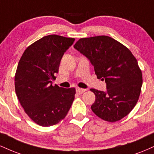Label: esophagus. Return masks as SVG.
<instances>
[{
    "instance_id": "1",
    "label": "esophagus",
    "mask_w": 154,
    "mask_h": 154,
    "mask_svg": "<svg viewBox=\"0 0 154 154\" xmlns=\"http://www.w3.org/2000/svg\"><path fill=\"white\" fill-rule=\"evenodd\" d=\"M76 91H77V93L79 94H82V93H84V92L86 91L85 89H83V88H76Z\"/></svg>"
}]
</instances>
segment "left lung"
Instances as JSON below:
<instances>
[{"label":"left lung","instance_id":"1","mask_svg":"<svg viewBox=\"0 0 154 154\" xmlns=\"http://www.w3.org/2000/svg\"><path fill=\"white\" fill-rule=\"evenodd\" d=\"M74 48L88 58L97 77L106 83V92L91 89L95 95L93 113L110 122L126 116L137 103L143 84L142 72L131 51L105 35L81 38Z\"/></svg>","mask_w":154,"mask_h":154}]
</instances>
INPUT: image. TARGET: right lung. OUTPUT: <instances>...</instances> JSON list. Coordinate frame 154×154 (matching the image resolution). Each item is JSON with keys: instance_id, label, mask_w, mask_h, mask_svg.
I'll list each match as a JSON object with an SVG mask.
<instances>
[{"instance_id": "obj_1", "label": "right lung", "mask_w": 154, "mask_h": 154, "mask_svg": "<svg viewBox=\"0 0 154 154\" xmlns=\"http://www.w3.org/2000/svg\"><path fill=\"white\" fill-rule=\"evenodd\" d=\"M75 38L45 36L26 48L15 75L17 96L35 123L50 127L64 119L75 99V88L52 85L63 55Z\"/></svg>"}]
</instances>
